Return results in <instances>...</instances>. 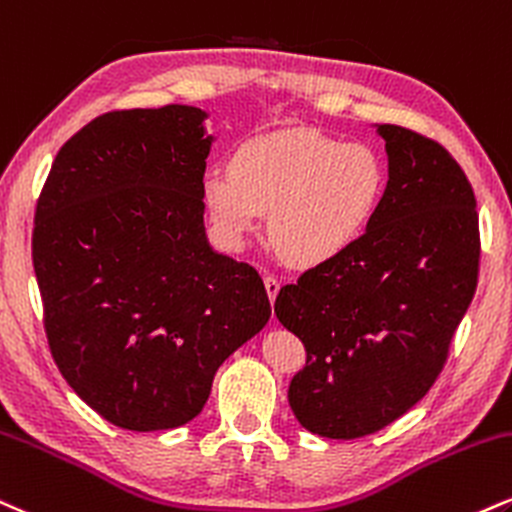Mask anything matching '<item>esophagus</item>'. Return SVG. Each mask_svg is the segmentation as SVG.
Instances as JSON below:
<instances>
[{
    "label": "esophagus",
    "mask_w": 512,
    "mask_h": 512,
    "mask_svg": "<svg viewBox=\"0 0 512 512\" xmlns=\"http://www.w3.org/2000/svg\"><path fill=\"white\" fill-rule=\"evenodd\" d=\"M264 288H267V295H269V300H276V295H279V288H281V281L276 279L274 274H264Z\"/></svg>",
    "instance_id": "esophagus-1"
}]
</instances>
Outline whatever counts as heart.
Instances as JSON below:
<instances>
[{"mask_svg": "<svg viewBox=\"0 0 512 512\" xmlns=\"http://www.w3.org/2000/svg\"><path fill=\"white\" fill-rule=\"evenodd\" d=\"M386 193L367 145L281 131L240 145L231 171H209L202 197L214 229L238 248L269 212V238L293 264H324L365 236Z\"/></svg>", "mask_w": 512, "mask_h": 512, "instance_id": "heart-1", "label": "heart"}]
</instances>
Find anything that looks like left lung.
<instances>
[{"label":"left lung","instance_id":"1","mask_svg":"<svg viewBox=\"0 0 512 512\" xmlns=\"http://www.w3.org/2000/svg\"><path fill=\"white\" fill-rule=\"evenodd\" d=\"M389 183L348 252L276 295L305 346L288 403L326 439H360L434 386L479 279V214L463 166L434 138L384 123Z\"/></svg>","mask_w":512,"mask_h":512}]
</instances>
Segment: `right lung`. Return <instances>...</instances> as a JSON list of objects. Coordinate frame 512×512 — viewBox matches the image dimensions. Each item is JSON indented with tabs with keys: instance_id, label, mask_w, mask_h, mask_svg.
<instances>
[{
	"instance_id": "right-lung-1",
	"label": "right lung",
	"mask_w": 512,
	"mask_h": 512,
	"mask_svg": "<svg viewBox=\"0 0 512 512\" xmlns=\"http://www.w3.org/2000/svg\"><path fill=\"white\" fill-rule=\"evenodd\" d=\"M202 121L186 104L97 116L54 157L35 207L54 362L131 432L193 420L221 362L272 315L257 269L207 243Z\"/></svg>"
}]
</instances>
